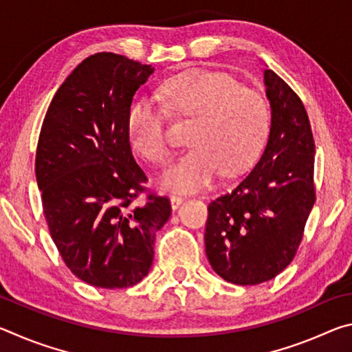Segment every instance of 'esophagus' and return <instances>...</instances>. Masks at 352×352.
<instances>
[{"label":"esophagus","instance_id":"1","mask_svg":"<svg viewBox=\"0 0 352 352\" xmlns=\"http://www.w3.org/2000/svg\"><path fill=\"white\" fill-rule=\"evenodd\" d=\"M183 201H184V197L182 194H172L170 195V205H172V208H174V210H177V208L180 206Z\"/></svg>","mask_w":352,"mask_h":352}]
</instances>
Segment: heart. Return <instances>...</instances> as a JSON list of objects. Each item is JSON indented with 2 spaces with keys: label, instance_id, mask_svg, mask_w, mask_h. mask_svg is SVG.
Returning a JSON list of instances; mask_svg holds the SVG:
<instances>
[{
  "label": "heart",
  "instance_id": "1",
  "mask_svg": "<svg viewBox=\"0 0 352 352\" xmlns=\"http://www.w3.org/2000/svg\"><path fill=\"white\" fill-rule=\"evenodd\" d=\"M164 105L183 116H194L184 151L162 175L166 188L192 190L212 182L220 170L237 174L259 153L269 132V107L252 88L217 71L194 68L166 80ZM127 135L147 162L169 158L164 111L153 99L136 96L127 111Z\"/></svg>",
  "mask_w": 352,
  "mask_h": 352
}]
</instances>
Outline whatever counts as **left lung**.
I'll return each mask as SVG.
<instances>
[{"mask_svg":"<svg viewBox=\"0 0 352 352\" xmlns=\"http://www.w3.org/2000/svg\"><path fill=\"white\" fill-rule=\"evenodd\" d=\"M264 83L272 110L264 152L208 206V261L239 285L269 281L294 261L315 204V142L305 105L275 71H264Z\"/></svg>","mask_w":352,"mask_h":352,"instance_id":"1","label":"left lung"}]
</instances>
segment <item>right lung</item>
Listing matches in <instances>:
<instances>
[{
  "instance_id": "add662e5",
  "label": "right lung",
  "mask_w": 352,
  "mask_h": 352,
  "mask_svg": "<svg viewBox=\"0 0 352 352\" xmlns=\"http://www.w3.org/2000/svg\"><path fill=\"white\" fill-rule=\"evenodd\" d=\"M151 65L98 52L58 88L40 130L35 175L52 241L68 269L102 289L132 287L152 267L168 197L138 204L147 177L136 164L127 111Z\"/></svg>"
}]
</instances>
